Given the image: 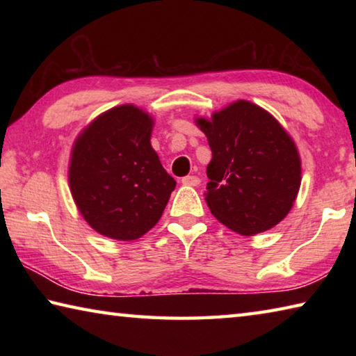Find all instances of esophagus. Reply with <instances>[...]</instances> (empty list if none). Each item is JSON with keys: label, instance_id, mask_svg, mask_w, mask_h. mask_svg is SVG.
Returning <instances> with one entry per match:
<instances>
[{"label": "esophagus", "instance_id": "obj_1", "mask_svg": "<svg viewBox=\"0 0 356 356\" xmlns=\"http://www.w3.org/2000/svg\"><path fill=\"white\" fill-rule=\"evenodd\" d=\"M180 182H182V185H188V186H197L201 184V179L196 177V176H185L180 179Z\"/></svg>", "mask_w": 356, "mask_h": 356}]
</instances>
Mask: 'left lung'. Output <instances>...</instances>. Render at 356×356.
<instances>
[{"instance_id": "left-lung-1", "label": "left lung", "mask_w": 356, "mask_h": 356, "mask_svg": "<svg viewBox=\"0 0 356 356\" xmlns=\"http://www.w3.org/2000/svg\"><path fill=\"white\" fill-rule=\"evenodd\" d=\"M212 160L206 202L222 225L242 236L268 231L291 212L301 184L297 146L264 108L237 100L197 118Z\"/></svg>"}]
</instances>
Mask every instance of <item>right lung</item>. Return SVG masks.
<instances>
[{
  "mask_svg": "<svg viewBox=\"0 0 356 356\" xmlns=\"http://www.w3.org/2000/svg\"><path fill=\"white\" fill-rule=\"evenodd\" d=\"M154 119L135 105L102 113L74 143L69 185L94 231L136 240L159 222L176 180L150 146Z\"/></svg>",
  "mask_w": 356,
  "mask_h": 356,
  "instance_id": "add662e5",
  "label": "right lung"
}]
</instances>
